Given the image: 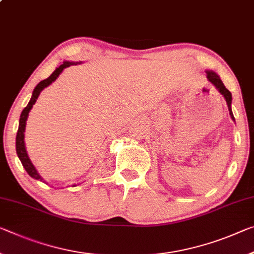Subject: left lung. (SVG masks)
I'll return each mask as SVG.
<instances>
[{"instance_id": "obj_1", "label": "left lung", "mask_w": 254, "mask_h": 254, "mask_svg": "<svg viewBox=\"0 0 254 254\" xmlns=\"http://www.w3.org/2000/svg\"><path fill=\"white\" fill-rule=\"evenodd\" d=\"M207 78H208L209 81H210L217 88V89L219 90V92L224 96L225 99H226V103H227V106H228V111H229V115H231V118L233 119V121H235L234 115H233V113H232V108H231V103H232V94H231V91H229L227 88L224 86L223 81H221L219 76L217 75L215 72L207 71Z\"/></svg>"}]
</instances>
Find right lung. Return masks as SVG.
Returning <instances> with one entry per match:
<instances>
[{"mask_svg": "<svg viewBox=\"0 0 254 254\" xmlns=\"http://www.w3.org/2000/svg\"><path fill=\"white\" fill-rule=\"evenodd\" d=\"M73 62H63V64H61L58 69H56L53 73H52L50 76H48L47 79L43 80V81H40L36 88L34 89L33 92V96H31V99L30 102L28 103V105L23 108V111L21 113V116H20V121H19V128H18V133H17V139H15V148H17V154L19 159L21 160L22 163V166L25 167V170L27 171L28 174H29L31 178H34L36 180H40L43 181V179L40 178V175L36 171V168L34 167V165L31 164L29 157L27 155V151H26V148H25V141H23V139H25V128H26V121L28 118V114H29V111L33 108V106L35 105L36 100H37L38 96L40 94V91H42L44 88H46L47 86H50V84L55 81L56 78L61 74V72L65 69V67L70 66V65H73Z\"/></svg>", "mask_w": 254, "mask_h": 254, "instance_id": "add662e5", "label": "right lung"}]
</instances>
